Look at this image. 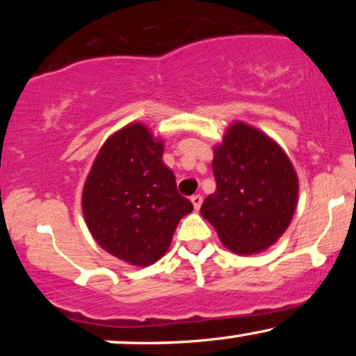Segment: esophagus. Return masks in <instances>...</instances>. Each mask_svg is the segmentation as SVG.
Segmentation results:
<instances>
[{
  "mask_svg": "<svg viewBox=\"0 0 356 356\" xmlns=\"http://www.w3.org/2000/svg\"><path fill=\"white\" fill-rule=\"evenodd\" d=\"M191 202H192V206H194V209L197 211L199 207L202 206V195H201V194H194V195H192V197H191Z\"/></svg>",
  "mask_w": 356,
  "mask_h": 356,
  "instance_id": "esophagus-1",
  "label": "esophagus"
}]
</instances>
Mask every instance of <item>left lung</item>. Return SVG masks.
I'll return each instance as SVG.
<instances>
[{"mask_svg": "<svg viewBox=\"0 0 356 356\" xmlns=\"http://www.w3.org/2000/svg\"><path fill=\"white\" fill-rule=\"evenodd\" d=\"M216 192L201 207L219 239L236 254L271 248L291 222L300 182L291 161L264 132L232 122L214 145Z\"/></svg>", "mask_w": 356, "mask_h": 356, "instance_id": "1", "label": "left lung"}]
</instances>
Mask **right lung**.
<instances>
[{"label": "right lung", "instance_id": "1", "mask_svg": "<svg viewBox=\"0 0 356 356\" xmlns=\"http://www.w3.org/2000/svg\"><path fill=\"white\" fill-rule=\"evenodd\" d=\"M162 154L164 142L142 122L125 125L102 145L81 192L93 239L138 268L165 254L179 220L194 209L177 192Z\"/></svg>", "mask_w": 356, "mask_h": 356}]
</instances>
